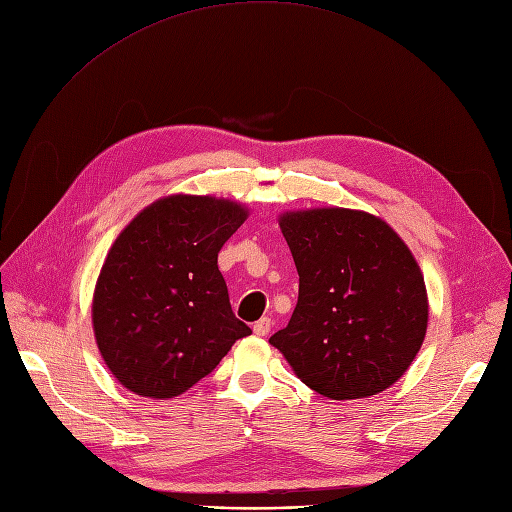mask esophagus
<instances>
[{
  "mask_svg": "<svg viewBox=\"0 0 512 512\" xmlns=\"http://www.w3.org/2000/svg\"><path fill=\"white\" fill-rule=\"evenodd\" d=\"M271 327H273V323H271V319H260V321H256L254 323V333L256 335H260V337H264V335H269V331H271Z\"/></svg>",
  "mask_w": 512,
  "mask_h": 512,
  "instance_id": "34e87169",
  "label": "esophagus"
}]
</instances>
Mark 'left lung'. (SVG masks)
<instances>
[{
    "label": "left lung",
    "instance_id": "8db88e82",
    "mask_svg": "<svg viewBox=\"0 0 512 512\" xmlns=\"http://www.w3.org/2000/svg\"><path fill=\"white\" fill-rule=\"evenodd\" d=\"M279 227L300 294L269 342L325 398H369L394 385L429 321L425 279L402 237L383 218L350 208L283 212Z\"/></svg>",
    "mask_w": 512,
    "mask_h": 512
}]
</instances>
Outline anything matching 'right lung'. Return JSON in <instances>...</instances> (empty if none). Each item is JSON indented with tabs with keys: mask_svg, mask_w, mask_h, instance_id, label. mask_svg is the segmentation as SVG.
Returning a JSON list of instances; mask_svg holds the SVG:
<instances>
[{
	"mask_svg": "<svg viewBox=\"0 0 512 512\" xmlns=\"http://www.w3.org/2000/svg\"><path fill=\"white\" fill-rule=\"evenodd\" d=\"M248 218L243 204L175 193L120 231L97 277L91 321L110 373L166 400L214 371L252 329L235 319L218 252Z\"/></svg>",
	"mask_w": 512,
	"mask_h": 512,
	"instance_id": "obj_1",
	"label": "right lung"
}]
</instances>
